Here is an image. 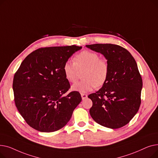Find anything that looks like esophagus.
Instances as JSON below:
<instances>
[{
  "mask_svg": "<svg viewBox=\"0 0 158 158\" xmlns=\"http://www.w3.org/2000/svg\"><path fill=\"white\" fill-rule=\"evenodd\" d=\"M81 97H82V100H84V99H85V98H87V97H88V95H87L86 94L82 93V94H81Z\"/></svg>",
  "mask_w": 158,
  "mask_h": 158,
  "instance_id": "34e87169",
  "label": "esophagus"
}]
</instances>
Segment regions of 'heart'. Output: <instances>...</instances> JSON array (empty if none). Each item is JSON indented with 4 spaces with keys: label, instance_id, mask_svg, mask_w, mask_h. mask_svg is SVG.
Returning <instances> with one entry per match:
<instances>
[{
    "label": "heart",
    "instance_id": "obj_1",
    "mask_svg": "<svg viewBox=\"0 0 158 158\" xmlns=\"http://www.w3.org/2000/svg\"><path fill=\"white\" fill-rule=\"evenodd\" d=\"M66 79L70 82H76L80 72L84 71L81 81L75 83L72 89L81 93L90 92L98 86L104 85L109 76V64L105 59L91 51H83L73 58V62L66 61L63 66Z\"/></svg>",
    "mask_w": 158,
    "mask_h": 158
}]
</instances>
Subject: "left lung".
<instances>
[{"mask_svg": "<svg viewBox=\"0 0 158 158\" xmlns=\"http://www.w3.org/2000/svg\"><path fill=\"white\" fill-rule=\"evenodd\" d=\"M102 54L109 64V76L97 92L88 96L93 105L91 117L100 125L118 129L135 117L141 104L142 78L135 58L120 45L106 44L88 45Z\"/></svg>", "mask_w": 158, "mask_h": 158, "instance_id": "left-lung-1", "label": "left lung"}]
</instances>
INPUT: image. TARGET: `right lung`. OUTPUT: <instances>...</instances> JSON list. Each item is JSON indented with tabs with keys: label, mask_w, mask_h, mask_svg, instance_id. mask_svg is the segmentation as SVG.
<instances>
[{
	"label": "right lung",
	"mask_w": 158,
	"mask_h": 158,
	"mask_svg": "<svg viewBox=\"0 0 158 158\" xmlns=\"http://www.w3.org/2000/svg\"><path fill=\"white\" fill-rule=\"evenodd\" d=\"M76 45L41 47L29 54L14 75L13 89L16 108L29 126L38 131L60 130L69 122L81 102L79 92L70 88L63 66Z\"/></svg>",
	"instance_id": "obj_1"
}]
</instances>
